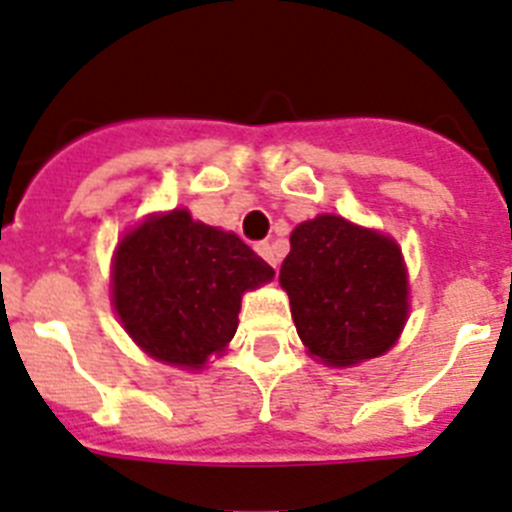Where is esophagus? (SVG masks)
Listing matches in <instances>:
<instances>
[{
    "label": "esophagus",
    "instance_id": "esophagus-1",
    "mask_svg": "<svg viewBox=\"0 0 512 512\" xmlns=\"http://www.w3.org/2000/svg\"><path fill=\"white\" fill-rule=\"evenodd\" d=\"M255 252H257V255L262 257V260H267V262H270V265H273V267H278V257H275L273 247L267 245V242H257V245H255Z\"/></svg>",
    "mask_w": 512,
    "mask_h": 512
}]
</instances>
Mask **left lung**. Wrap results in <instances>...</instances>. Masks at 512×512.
<instances>
[{"instance_id": "1", "label": "left lung", "mask_w": 512, "mask_h": 512, "mask_svg": "<svg viewBox=\"0 0 512 512\" xmlns=\"http://www.w3.org/2000/svg\"><path fill=\"white\" fill-rule=\"evenodd\" d=\"M280 285L308 352L334 367L388 352L408 319V280L393 239L334 214L290 234Z\"/></svg>"}]
</instances>
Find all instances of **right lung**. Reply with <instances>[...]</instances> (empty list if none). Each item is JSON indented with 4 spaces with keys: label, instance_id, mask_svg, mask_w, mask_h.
<instances>
[{
    "label": "right lung",
    "instance_id": "add662e5",
    "mask_svg": "<svg viewBox=\"0 0 512 512\" xmlns=\"http://www.w3.org/2000/svg\"><path fill=\"white\" fill-rule=\"evenodd\" d=\"M273 275L237 234L176 209L147 219L119 242L114 308L150 357L201 367L237 331L242 293Z\"/></svg>",
    "mask_w": 512,
    "mask_h": 512
}]
</instances>
